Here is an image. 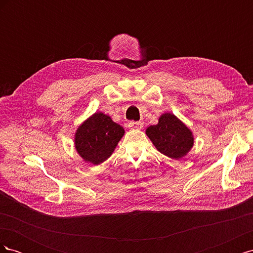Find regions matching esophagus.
Here are the masks:
<instances>
[{"label":"esophagus","mask_w":253,"mask_h":253,"mask_svg":"<svg viewBox=\"0 0 253 253\" xmlns=\"http://www.w3.org/2000/svg\"><path fill=\"white\" fill-rule=\"evenodd\" d=\"M127 126L132 129H140L143 126V124L140 121H129L127 124Z\"/></svg>","instance_id":"34e87169"}]
</instances>
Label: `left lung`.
Returning a JSON list of instances; mask_svg holds the SVG:
<instances>
[{
	"mask_svg": "<svg viewBox=\"0 0 253 253\" xmlns=\"http://www.w3.org/2000/svg\"><path fill=\"white\" fill-rule=\"evenodd\" d=\"M145 134L162 154L172 159L186 156L194 143L191 129L171 113L163 114L158 124L149 126Z\"/></svg>",
	"mask_w": 253,
	"mask_h": 253,
	"instance_id": "8db88e82",
	"label": "left lung"
}]
</instances>
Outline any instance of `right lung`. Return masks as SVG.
I'll list each match as a JSON object with an SVG mask.
<instances>
[{
    "instance_id": "obj_1",
    "label": "right lung",
    "mask_w": 253,
    "mask_h": 253,
    "mask_svg": "<svg viewBox=\"0 0 253 253\" xmlns=\"http://www.w3.org/2000/svg\"><path fill=\"white\" fill-rule=\"evenodd\" d=\"M125 135V129L103 113H95L77 128L75 148L84 162L99 165L108 159Z\"/></svg>"
}]
</instances>
